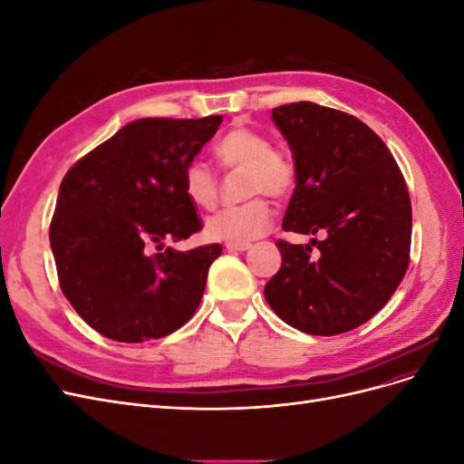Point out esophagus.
I'll return each mask as SVG.
<instances>
[{
	"label": "esophagus",
	"mask_w": 464,
	"mask_h": 464,
	"mask_svg": "<svg viewBox=\"0 0 464 464\" xmlns=\"http://www.w3.org/2000/svg\"><path fill=\"white\" fill-rule=\"evenodd\" d=\"M249 247H251V244H234V242L227 244L228 251H247Z\"/></svg>",
	"instance_id": "esophagus-1"
}]
</instances>
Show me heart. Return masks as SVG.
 Returning a JSON list of instances; mask_svg holds the SVG:
<instances>
[{
    "label": "heart",
    "mask_w": 464,
    "mask_h": 464,
    "mask_svg": "<svg viewBox=\"0 0 464 464\" xmlns=\"http://www.w3.org/2000/svg\"><path fill=\"white\" fill-rule=\"evenodd\" d=\"M222 170H246L244 191L256 195L246 203L222 208L207 220V234L217 240L247 244L271 228L273 210L263 195L285 199L296 184V170L283 150L271 147L269 137L257 130L236 125L215 145ZM186 199L198 208H213L218 199L217 172L203 160H189L181 174Z\"/></svg>",
    "instance_id": "obj_1"
}]
</instances>
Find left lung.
<instances>
[{"label": "left lung", "instance_id": "1", "mask_svg": "<svg viewBox=\"0 0 464 464\" xmlns=\"http://www.w3.org/2000/svg\"><path fill=\"white\" fill-rule=\"evenodd\" d=\"M273 121L296 166L283 228L323 237L276 242L283 265L265 300L307 334L348 333L382 310L409 269V188L382 137L346 111L292 102L273 108Z\"/></svg>", "mask_w": 464, "mask_h": 464}]
</instances>
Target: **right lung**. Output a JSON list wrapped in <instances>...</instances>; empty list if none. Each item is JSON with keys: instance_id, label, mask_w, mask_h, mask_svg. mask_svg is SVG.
<instances>
[{"instance_id": "obj_1", "label": "right lung", "mask_w": 464, "mask_h": 464, "mask_svg": "<svg viewBox=\"0 0 464 464\" xmlns=\"http://www.w3.org/2000/svg\"><path fill=\"white\" fill-rule=\"evenodd\" d=\"M220 121L222 116L135 120L62 179L50 222L60 286L73 310L108 339H162L198 310L222 246H162L203 228L181 189V174Z\"/></svg>"}]
</instances>
